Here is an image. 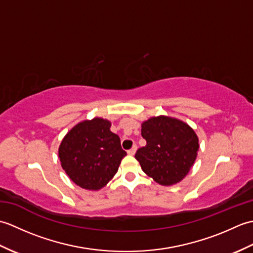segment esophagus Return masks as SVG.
Instances as JSON below:
<instances>
[{
    "mask_svg": "<svg viewBox=\"0 0 253 253\" xmlns=\"http://www.w3.org/2000/svg\"><path fill=\"white\" fill-rule=\"evenodd\" d=\"M136 151H137V146H133V147H132L130 150H128L127 153L129 154V155H133V154L136 153Z\"/></svg>",
    "mask_w": 253,
    "mask_h": 253,
    "instance_id": "obj_1",
    "label": "esophagus"
}]
</instances>
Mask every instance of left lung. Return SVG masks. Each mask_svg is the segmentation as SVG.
I'll return each instance as SVG.
<instances>
[{
	"mask_svg": "<svg viewBox=\"0 0 253 253\" xmlns=\"http://www.w3.org/2000/svg\"><path fill=\"white\" fill-rule=\"evenodd\" d=\"M141 136L147 144L138 149L135 158L144 173L162 186L184 179L198 155L195 130L180 120L160 115L141 124Z\"/></svg>",
	"mask_w": 253,
	"mask_h": 253,
	"instance_id": "8db88e82",
	"label": "left lung"
}]
</instances>
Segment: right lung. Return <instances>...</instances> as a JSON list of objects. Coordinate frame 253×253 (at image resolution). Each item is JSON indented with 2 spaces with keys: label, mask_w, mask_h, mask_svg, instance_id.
<instances>
[{
  "label": "right lung",
  "mask_w": 253,
  "mask_h": 253,
  "mask_svg": "<svg viewBox=\"0 0 253 253\" xmlns=\"http://www.w3.org/2000/svg\"><path fill=\"white\" fill-rule=\"evenodd\" d=\"M110 128L111 122L101 117L83 121L66 133L58 148L62 169L84 189L106 186L127 154L120 137Z\"/></svg>",
  "instance_id": "obj_1"
}]
</instances>
